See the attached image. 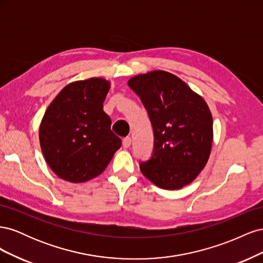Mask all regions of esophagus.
<instances>
[{
	"label": "esophagus",
	"mask_w": 263,
	"mask_h": 263,
	"mask_svg": "<svg viewBox=\"0 0 263 263\" xmlns=\"http://www.w3.org/2000/svg\"><path fill=\"white\" fill-rule=\"evenodd\" d=\"M132 145V138L130 137H126L123 139V146L124 148H128Z\"/></svg>",
	"instance_id": "obj_1"
}]
</instances>
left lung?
Wrapping results in <instances>:
<instances>
[{
    "label": "left lung",
    "instance_id": "1",
    "mask_svg": "<svg viewBox=\"0 0 263 263\" xmlns=\"http://www.w3.org/2000/svg\"><path fill=\"white\" fill-rule=\"evenodd\" d=\"M130 89L140 98L154 127L153 157L140 171L158 187L179 190L193 182L209 161L213 117L208 103L180 78L162 70L135 76Z\"/></svg>",
    "mask_w": 263,
    "mask_h": 263
}]
</instances>
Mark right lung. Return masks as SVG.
Returning a JSON list of instances; mask_svg holds the SVG:
<instances>
[{
  "label": "right lung",
  "instance_id": "1",
  "mask_svg": "<svg viewBox=\"0 0 263 263\" xmlns=\"http://www.w3.org/2000/svg\"><path fill=\"white\" fill-rule=\"evenodd\" d=\"M110 82L90 78L71 82L46 109L39 142L54 174L71 183L86 182L106 169L122 140L110 130L103 103Z\"/></svg>",
  "mask_w": 263,
  "mask_h": 263
}]
</instances>
